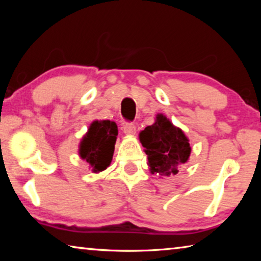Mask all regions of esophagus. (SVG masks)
Here are the masks:
<instances>
[{
    "label": "esophagus",
    "mask_w": 261,
    "mask_h": 261,
    "mask_svg": "<svg viewBox=\"0 0 261 261\" xmlns=\"http://www.w3.org/2000/svg\"><path fill=\"white\" fill-rule=\"evenodd\" d=\"M123 131L125 135H135L136 134V125L131 122H124L123 123Z\"/></svg>",
    "instance_id": "34e87169"
}]
</instances>
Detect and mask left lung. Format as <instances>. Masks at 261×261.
I'll list each match as a JSON object with an SVG mask.
<instances>
[{"label":"left lung","instance_id":"left-lung-1","mask_svg":"<svg viewBox=\"0 0 261 261\" xmlns=\"http://www.w3.org/2000/svg\"><path fill=\"white\" fill-rule=\"evenodd\" d=\"M139 138L147 154L151 173L162 177L177 174L191 153L184 132L171 124L162 114L158 115L154 124L140 132Z\"/></svg>","mask_w":261,"mask_h":261}]
</instances>
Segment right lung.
Instances as JSON below:
<instances>
[{"label":"right lung","instance_id":"1","mask_svg":"<svg viewBox=\"0 0 261 261\" xmlns=\"http://www.w3.org/2000/svg\"><path fill=\"white\" fill-rule=\"evenodd\" d=\"M117 134L115 122L94 121L83 138L79 154L94 173L105 170L112 162Z\"/></svg>","mask_w":261,"mask_h":261}]
</instances>
